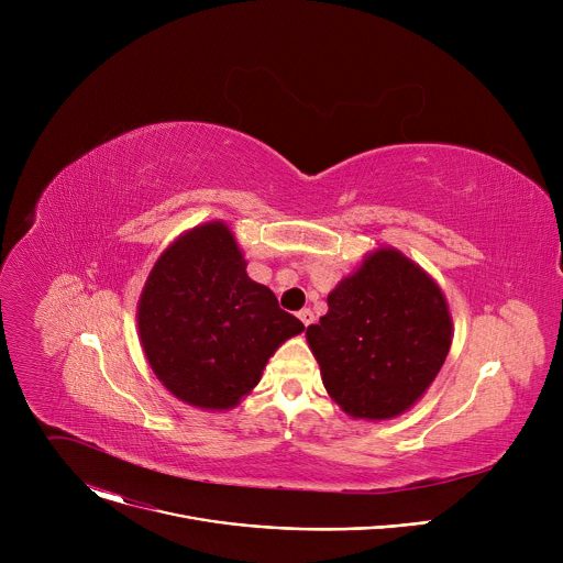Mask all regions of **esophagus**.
<instances>
[{
  "mask_svg": "<svg viewBox=\"0 0 563 563\" xmlns=\"http://www.w3.org/2000/svg\"><path fill=\"white\" fill-rule=\"evenodd\" d=\"M298 318H300V323H302L305 328H309V325L313 323V311H311V309H300V311H298Z\"/></svg>",
  "mask_w": 563,
  "mask_h": 563,
  "instance_id": "1",
  "label": "esophagus"
}]
</instances>
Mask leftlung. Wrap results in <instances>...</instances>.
<instances>
[{"label": "left lung", "mask_w": 563, "mask_h": 563, "mask_svg": "<svg viewBox=\"0 0 563 563\" xmlns=\"http://www.w3.org/2000/svg\"><path fill=\"white\" fill-rule=\"evenodd\" d=\"M328 307L305 336L339 408L367 421L410 410L450 352L441 287L408 256L380 247L332 289Z\"/></svg>", "instance_id": "8db88e82"}]
</instances>
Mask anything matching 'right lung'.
<instances>
[{"label": "right lung", "mask_w": 563, "mask_h": 563, "mask_svg": "<svg viewBox=\"0 0 563 563\" xmlns=\"http://www.w3.org/2000/svg\"><path fill=\"white\" fill-rule=\"evenodd\" d=\"M224 222L183 233L159 256L137 302L146 361L174 396L229 410L250 394L274 352L305 325L247 276Z\"/></svg>", "instance_id": "1"}]
</instances>
